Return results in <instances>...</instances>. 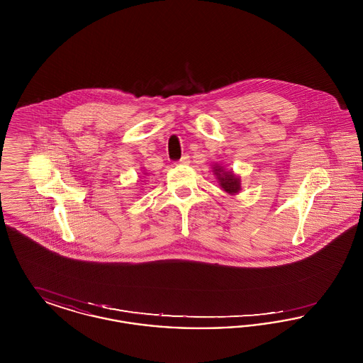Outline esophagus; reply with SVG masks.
Instances as JSON below:
<instances>
[{
  "instance_id": "34e87169",
  "label": "esophagus",
  "mask_w": 363,
  "mask_h": 363,
  "mask_svg": "<svg viewBox=\"0 0 363 363\" xmlns=\"http://www.w3.org/2000/svg\"><path fill=\"white\" fill-rule=\"evenodd\" d=\"M178 164H188V163H190V157L189 155H184L178 162H177Z\"/></svg>"
}]
</instances>
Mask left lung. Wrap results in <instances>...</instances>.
<instances>
[{
	"instance_id": "obj_1",
	"label": "left lung",
	"mask_w": 363,
	"mask_h": 363,
	"mask_svg": "<svg viewBox=\"0 0 363 363\" xmlns=\"http://www.w3.org/2000/svg\"><path fill=\"white\" fill-rule=\"evenodd\" d=\"M215 174L220 182V186L225 190L227 193L230 194H235L238 193L241 189V185H240V178L235 177V174L231 173V172H225L222 167L219 166H215Z\"/></svg>"
}]
</instances>
